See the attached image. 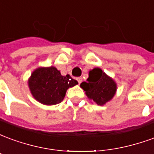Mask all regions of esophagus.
Segmentation results:
<instances>
[{
    "mask_svg": "<svg viewBox=\"0 0 154 154\" xmlns=\"http://www.w3.org/2000/svg\"><path fill=\"white\" fill-rule=\"evenodd\" d=\"M77 82H78V83L80 84L82 82V77H77Z\"/></svg>",
    "mask_w": 154,
    "mask_h": 154,
    "instance_id": "obj_1",
    "label": "esophagus"
}]
</instances>
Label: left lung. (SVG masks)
I'll return each mask as SVG.
<instances>
[{
	"mask_svg": "<svg viewBox=\"0 0 154 154\" xmlns=\"http://www.w3.org/2000/svg\"><path fill=\"white\" fill-rule=\"evenodd\" d=\"M80 87L86 91L87 97L98 106H103L110 101L117 89L116 82L99 67L89 72L87 82H82Z\"/></svg>",
	"mask_w": 154,
	"mask_h": 154,
	"instance_id": "left-lung-1",
	"label": "left lung"
}]
</instances>
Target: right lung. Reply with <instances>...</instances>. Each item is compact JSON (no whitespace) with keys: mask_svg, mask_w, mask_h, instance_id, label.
Returning a JSON list of instances; mask_svg holds the SVG:
<instances>
[{"mask_svg":"<svg viewBox=\"0 0 154 154\" xmlns=\"http://www.w3.org/2000/svg\"><path fill=\"white\" fill-rule=\"evenodd\" d=\"M77 83L68 74L62 76L60 71L54 67H38L32 72L28 81L34 98L47 106L60 103L67 89Z\"/></svg>","mask_w":154,"mask_h":154,"instance_id":"obj_1","label":"right lung"}]
</instances>
